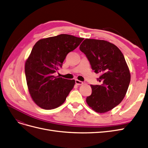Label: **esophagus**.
Wrapping results in <instances>:
<instances>
[{
	"label": "esophagus",
	"instance_id": "esophagus-1",
	"mask_svg": "<svg viewBox=\"0 0 148 148\" xmlns=\"http://www.w3.org/2000/svg\"><path fill=\"white\" fill-rule=\"evenodd\" d=\"M75 83H76V84L79 86V85H82V84H83L84 82H82V81H81L78 80V79H75Z\"/></svg>",
	"mask_w": 148,
	"mask_h": 148
}]
</instances>
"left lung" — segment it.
<instances>
[{"mask_svg": "<svg viewBox=\"0 0 148 148\" xmlns=\"http://www.w3.org/2000/svg\"><path fill=\"white\" fill-rule=\"evenodd\" d=\"M91 67L101 76L100 85H90L92 92L87 97L88 106L98 113H105L119 105L125 98L131 81L125 58L114 44L104 40L86 39L79 47Z\"/></svg>", "mask_w": 148, "mask_h": 148, "instance_id": "8db88e82", "label": "left lung"}]
</instances>
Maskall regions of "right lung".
I'll return each mask as SVG.
<instances>
[{"mask_svg": "<svg viewBox=\"0 0 148 148\" xmlns=\"http://www.w3.org/2000/svg\"><path fill=\"white\" fill-rule=\"evenodd\" d=\"M83 39L61 34L40 39L33 46L25 62V73L29 94L40 108L50 110L59 107L72 90L74 79L55 76L53 73Z\"/></svg>", "mask_w": 148, "mask_h": 148, "instance_id": "right-lung-1", "label": "right lung"}]
</instances>
